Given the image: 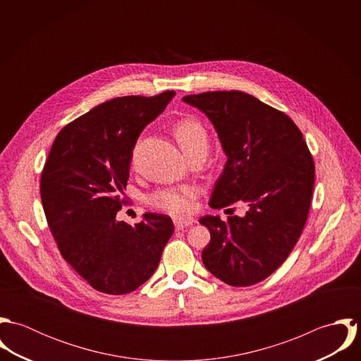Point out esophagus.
Instances as JSON below:
<instances>
[{"mask_svg": "<svg viewBox=\"0 0 361 361\" xmlns=\"http://www.w3.org/2000/svg\"><path fill=\"white\" fill-rule=\"evenodd\" d=\"M193 222H195L193 219H180V218H175V219H173V225H175V228H176L178 231L190 226Z\"/></svg>", "mask_w": 361, "mask_h": 361, "instance_id": "esophagus-1", "label": "esophagus"}]
</instances>
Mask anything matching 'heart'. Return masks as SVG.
<instances>
[{"label":"heart","mask_w":361,"mask_h":361,"mask_svg":"<svg viewBox=\"0 0 361 361\" xmlns=\"http://www.w3.org/2000/svg\"><path fill=\"white\" fill-rule=\"evenodd\" d=\"M173 135L189 158L196 154H207L209 146V136L206 126L196 118L180 119L173 126ZM202 189L197 185H176L164 186L154 190L149 199V206L173 216H186L193 208L195 202L200 196Z\"/></svg>","instance_id":"b5f03b06"}]
</instances>
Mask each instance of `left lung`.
Masks as SVG:
<instances>
[{
    "instance_id": "obj_1",
    "label": "left lung",
    "mask_w": 361,
    "mask_h": 361,
    "mask_svg": "<svg viewBox=\"0 0 361 361\" xmlns=\"http://www.w3.org/2000/svg\"><path fill=\"white\" fill-rule=\"evenodd\" d=\"M183 102L209 118L228 155L209 206L247 207L245 216L226 222L212 215L200 219L211 233L203 264L231 286L255 285L281 267L303 232L314 189L312 155L285 112L250 94L207 92Z\"/></svg>"
}]
</instances>
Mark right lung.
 Instances as JSON below:
<instances>
[{"instance_id": "obj_1", "label": "right lung", "mask_w": 361, "mask_h": 361, "mask_svg": "<svg viewBox=\"0 0 361 361\" xmlns=\"http://www.w3.org/2000/svg\"><path fill=\"white\" fill-rule=\"evenodd\" d=\"M173 94L125 96L94 106L58 133L44 164L42 203L59 253L106 295L143 285L173 233L168 215L147 212L135 225L115 218L128 204L122 193L136 140Z\"/></svg>"}]
</instances>
